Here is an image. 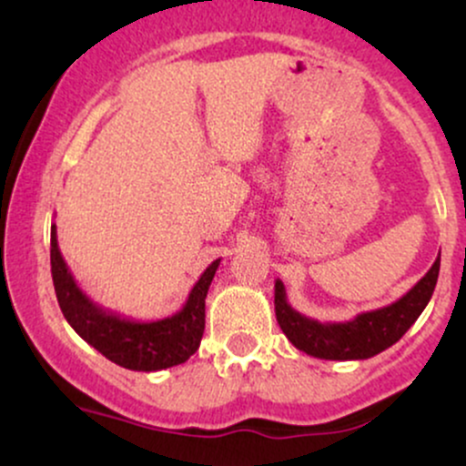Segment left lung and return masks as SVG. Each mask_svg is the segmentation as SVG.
Wrapping results in <instances>:
<instances>
[{
  "label": "left lung",
  "mask_w": 466,
  "mask_h": 466,
  "mask_svg": "<svg viewBox=\"0 0 466 466\" xmlns=\"http://www.w3.org/2000/svg\"><path fill=\"white\" fill-rule=\"evenodd\" d=\"M438 271H441V256L403 298L388 307L360 313L349 322H318L307 318L287 302L285 285L282 280H276V319L287 339L307 355L330 361L370 360L397 344L425 311L436 289Z\"/></svg>",
  "instance_id": "left-lung-1"
}]
</instances>
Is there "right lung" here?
Segmentation results:
<instances>
[{
  "instance_id": "1",
  "label": "right lung",
  "mask_w": 466,
  "mask_h": 466,
  "mask_svg": "<svg viewBox=\"0 0 466 466\" xmlns=\"http://www.w3.org/2000/svg\"><path fill=\"white\" fill-rule=\"evenodd\" d=\"M218 263L208 265L199 280L195 282L188 300L177 313L151 322L117 315L100 307L74 280L72 271L63 260L56 240V226L50 232V265L56 300L63 315L76 333L103 352L109 361L137 372H155L173 368L190 360L201 344L206 329V296L215 278Z\"/></svg>"
}]
</instances>
